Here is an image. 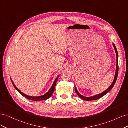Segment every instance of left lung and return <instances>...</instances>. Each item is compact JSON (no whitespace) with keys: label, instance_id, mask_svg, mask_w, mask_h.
Here are the masks:
<instances>
[{"label":"left lung","instance_id":"8db88e82","mask_svg":"<svg viewBox=\"0 0 128 128\" xmlns=\"http://www.w3.org/2000/svg\"><path fill=\"white\" fill-rule=\"evenodd\" d=\"M113 45L114 46V48L115 49V51L116 52V72H115V77H114V79L113 83L110 85V86L107 89L104 91L103 92L101 93V94H99L97 95H96V96H90V97H86V96H82V94H80V93L77 91V88H76V86H75V92L78 95L80 98H81L83 100H86V101H91V100H95L96 99H100V98L102 97L103 96H104L105 94H106L107 93L109 92L113 88L114 86V85L116 83V81L117 80V78H118V52L117 51V49L116 48V46L115 45V44L114 43H113Z\"/></svg>","mask_w":128,"mask_h":128}]
</instances>
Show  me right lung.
<instances>
[{"mask_svg": "<svg viewBox=\"0 0 128 128\" xmlns=\"http://www.w3.org/2000/svg\"><path fill=\"white\" fill-rule=\"evenodd\" d=\"M59 75L58 76L56 79L55 80L52 86H51V88L50 89L49 91L46 93V94H44L43 96H28L24 94V93L22 92L19 89L15 86V84H14L13 80H12V78H10V80H11V81H12V83L14 87L16 89V90L20 93V94L23 96H24V97H26V99H28L29 100H32V101H41V100H46V99H48V98H50V97H51V96L52 95V94H53V92L55 90V88H56V82H57V80H58V78H59Z\"/></svg>", "mask_w": 128, "mask_h": 128, "instance_id": "add662e5", "label": "right lung"}]
</instances>
